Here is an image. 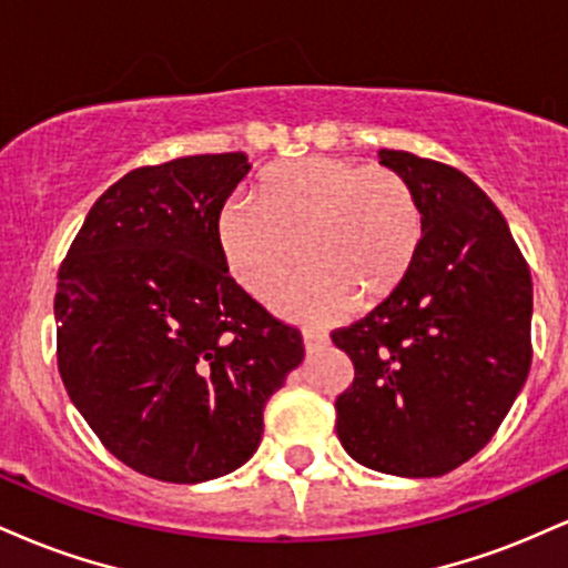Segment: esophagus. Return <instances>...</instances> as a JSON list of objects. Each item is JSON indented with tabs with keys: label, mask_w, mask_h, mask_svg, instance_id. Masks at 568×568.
<instances>
[{
	"label": "esophagus",
	"mask_w": 568,
	"mask_h": 568,
	"mask_svg": "<svg viewBox=\"0 0 568 568\" xmlns=\"http://www.w3.org/2000/svg\"><path fill=\"white\" fill-rule=\"evenodd\" d=\"M304 347L306 352H317L321 347H325L328 344V336L321 334V331H304Z\"/></svg>",
	"instance_id": "obj_1"
}]
</instances>
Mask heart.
Returning <instances> with one entry per match:
<instances>
[{
  "instance_id": "heart-1",
  "label": "heart",
  "mask_w": 568,
  "mask_h": 568,
  "mask_svg": "<svg viewBox=\"0 0 568 568\" xmlns=\"http://www.w3.org/2000/svg\"><path fill=\"white\" fill-rule=\"evenodd\" d=\"M256 199L226 200L216 216L221 258L240 288L272 293L291 321L323 323L344 306L374 310L406 283L425 240V211L406 175L342 158H298L270 168Z\"/></svg>"
}]
</instances>
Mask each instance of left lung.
Instances as JSON below:
<instances>
[{"label":"left lung","mask_w":568,"mask_h":568,"mask_svg":"<svg viewBox=\"0 0 568 568\" xmlns=\"http://www.w3.org/2000/svg\"><path fill=\"white\" fill-rule=\"evenodd\" d=\"M425 211L419 258L387 302L331 338L355 379L336 397L344 452L376 473L438 478L494 438L531 366V275L478 184L379 149Z\"/></svg>","instance_id":"1"}]
</instances>
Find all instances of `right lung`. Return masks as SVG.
I'll list each match as a JSON object with an SVG mask.
<instances>
[{"mask_svg":"<svg viewBox=\"0 0 568 568\" xmlns=\"http://www.w3.org/2000/svg\"><path fill=\"white\" fill-rule=\"evenodd\" d=\"M243 152L130 171L90 207L58 272V371L90 429L135 473L202 484L243 467L302 334L230 277L216 216Z\"/></svg>","mask_w":568,"mask_h":568,"instance_id":"1","label":"right lung"}]
</instances>
